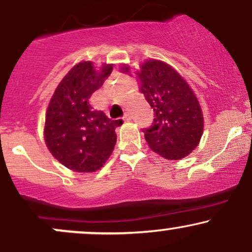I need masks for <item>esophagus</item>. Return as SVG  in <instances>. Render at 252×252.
<instances>
[{
  "label": "esophagus",
  "mask_w": 252,
  "mask_h": 252,
  "mask_svg": "<svg viewBox=\"0 0 252 252\" xmlns=\"http://www.w3.org/2000/svg\"><path fill=\"white\" fill-rule=\"evenodd\" d=\"M130 120H131V116H130L129 114H126V115H124V116H123V121H124V122H129Z\"/></svg>",
  "instance_id": "obj_1"
}]
</instances>
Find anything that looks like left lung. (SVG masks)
Segmentation results:
<instances>
[{
    "instance_id": "1",
    "label": "left lung",
    "mask_w": 252,
    "mask_h": 252,
    "mask_svg": "<svg viewBox=\"0 0 252 252\" xmlns=\"http://www.w3.org/2000/svg\"><path fill=\"white\" fill-rule=\"evenodd\" d=\"M122 71L130 73L129 66ZM137 77L155 116L152 126L142 129L147 143L162 158L180 160L196 148L204 130L194 92L172 66L160 60L144 62Z\"/></svg>"
}]
</instances>
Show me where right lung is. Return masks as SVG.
Listing matches in <instances>:
<instances>
[{"instance_id": "obj_1", "label": "right lung", "mask_w": 252, "mask_h": 252, "mask_svg": "<svg viewBox=\"0 0 252 252\" xmlns=\"http://www.w3.org/2000/svg\"><path fill=\"white\" fill-rule=\"evenodd\" d=\"M111 71L112 65H103L97 72L91 62L79 63L63 77L48 104L46 146L60 163L74 172H96L116 144L115 129L123 121L110 120L89 103Z\"/></svg>"}]
</instances>
